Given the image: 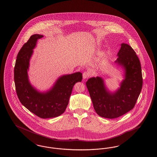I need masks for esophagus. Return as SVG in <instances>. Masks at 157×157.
<instances>
[{
  "label": "esophagus",
  "instance_id": "1",
  "mask_svg": "<svg viewBox=\"0 0 157 157\" xmlns=\"http://www.w3.org/2000/svg\"><path fill=\"white\" fill-rule=\"evenodd\" d=\"M82 76H83V79H86L89 76V72H84L83 73Z\"/></svg>",
  "mask_w": 157,
  "mask_h": 157
}]
</instances>
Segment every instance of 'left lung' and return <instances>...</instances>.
I'll list each match as a JSON object with an SVG mask.
<instances>
[{"instance_id": "obj_1", "label": "left lung", "mask_w": 157, "mask_h": 157, "mask_svg": "<svg viewBox=\"0 0 157 157\" xmlns=\"http://www.w3.org/2000/svg\"><path fill=\"white\" fill-rule=\"evenodd\" d=\"M120 45L114 62L123 71L119 88L111 91L99 76L89 78L86 83L95 112L107 119L119 117L132 110L143 86L141 63L136 52L128 44Z\"/></svg>"}]
</instances>
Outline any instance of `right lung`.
Segmentation results:
<instances>
[{
  "mask_svg": "<svg viewBox=\"0 0 157 157\" xmlns=\"http://www.w3.org/2000/svg\"><path fill=\"white\" fill-rule=\"evenodd\" d=\"M43 37L33 34L23 45L16 61L14 80L21 103L38 117L48 119L58 117L65 112L73 87L76 82L82 81V74L76 72L60 76L46 91H40L32 85L28 75L30 61L38 40Z\"/></svg>",
  "mask_w": 157,
  "mask_h": 157,
  "instance_id": "1",
  "label": "right lung"
}]
</instances>
